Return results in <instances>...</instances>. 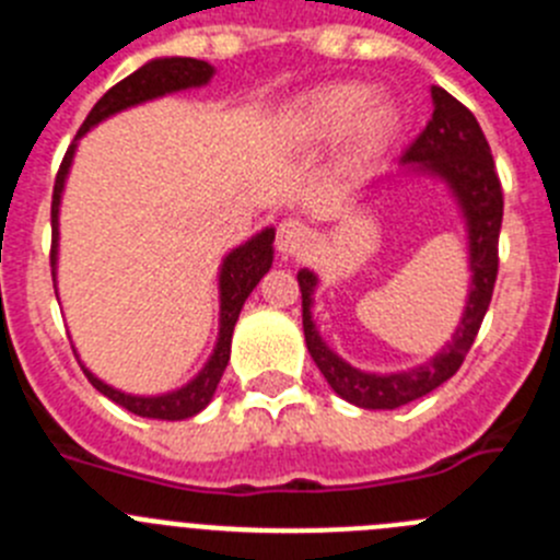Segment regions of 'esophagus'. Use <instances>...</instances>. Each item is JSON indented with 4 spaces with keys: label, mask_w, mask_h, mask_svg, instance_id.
<instances>
[{
    "label": "esophagus",
    "mask_w": 560,
    "mask_h": 560,
    "mask_svg": "<svg viewBox=\"0 0 560 560\" xmlns=\"http://www.w3.org/2000/svg\"><path fill=\"white\" fill-rule=\"evenodd\" d=\"M307 244H311V230H307L305 222H300V219H285V222L277 224L275 246L283 258H294Z\"/></svg>",
    "instance_id": "esophagus-1"
}]
</instances>
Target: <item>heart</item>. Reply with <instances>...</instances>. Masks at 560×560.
Here are the masks:
<instances>
[{
    "mask_svg": "<svg viewBox=\"0 0 560 560\" xmlns=\"http://www.w3.org/2000/svg\"><path fill=\"white\" fill-rule=\"evenodd\" d=\"M405 127L397 100L355 80L316 85L285 105L280 130L294 147L341 143L350 161H374L392 150Z\"/></svg>",
    "mask_w": 560,
    "mask_h": 560,
    "instance_id": "1",
    "label": "heart"
}]
</instances>
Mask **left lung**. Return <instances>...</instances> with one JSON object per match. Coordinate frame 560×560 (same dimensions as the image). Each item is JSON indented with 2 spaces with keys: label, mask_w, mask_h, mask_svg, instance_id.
<instances>
[{
  "label": "left lung",
  "mask_w": 560,
  "mask_h": 560,
  "mask_svg": "<svg viewBox=\"0 0 560 560\" xmlns=\"http://www.w3.org/2000/svg\"><path fill=\"white\" fill-rule=\"evenodd\" d=\"M433 116L419 138L399 158V172L430 177L447 188L458 208L466 230L469 253V294L464 314L455 325L450 341H444L433 358L399 372H363L343 361L327 347L314 322V294L319 277L311 269L296 271L302 291V327H305L307 352L325 374L332 392L347 402L369 410H394L447 383L464 363L471 341L478 336L480 322L489 311L491 291L497 280V241L502 228V188L491 161L489 141L478 119L455 96L433 85Z\"/></svg>",
  "instance_id": "obj_1"
}]
</instances>
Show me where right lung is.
<instances>
[{"instance_id":"add662e5","label":"right lung","mask_w":560,"mask_h":560,"mask_svg":"<svg viewBox=\"0 0 560 560\" xmlns=\"http://www.w3.org/2000/svg\"><path fill=\"white\" fill-rule=\"evenodd\" d=\"M217 69L208 60L197 58H155L147 60L138 71L113 85L105 96L94 105L89 113L85 125L77 132L74 143L66 152L63 163H60L58 179H55V194H52V280H55V294H58V255H60V202H63L66 179H69L71 163L77 155V141L96 125L105 119L116 116V113L127 110V107L143 105V102L161 100V96L177 94V91H191L205 89L213 80ZM275 260V228H264L246 238L244 244L233 246L222 258L219 266V336L213 343V352L205 361V366L194 374L186 386L172 388L163 394H127L121 388H113L110 383L100 381L85 363L80 361L82 372L91 381V386L116 405L127 408L130 413L143 419H163V422H179V419L197 417L199 410L208 408V402L217 394L219 381H222L224 369L230 361V341H233L235 322H238L241 307H244L246 296L253 294L255 285L260 283V277L271 269ZM77 352V350H74ZM80 358V355H77Z\"/></svg>"}]
</instances>
